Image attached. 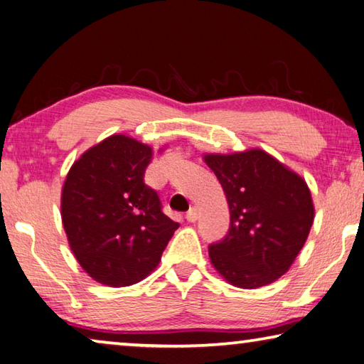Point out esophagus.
<instances>
[{
  "instance_id": "esophagus-1",
  "label": "esophagus",
  "mask_w": 364,
  "mask_h": 364,
  "mask_svg": "<svg viewBox=\"0 0 364 364\" xmlns=\"http://www.w3.org/2000/svg\"><path fill=\"white\" fill-rule=\"evenodd\" d=\"M197 218H199V210H197V208H191V210L186 213V220L189 223H194V221H197Z\"/></svg>"
}]
</instances>
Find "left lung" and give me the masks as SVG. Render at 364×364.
I'll return each instance as SVG.
<instances>
[{
    "instance_id": "left-lung-1",
    "label": "left lung",
    "mask_w": 364,
    "mask_h": 364,
    "mask_svg": "<svg viewBox=\"0 0 364 364\" xmlns=\"http://www.w3.org/2000/svg\"><path fill=\"white\" fill-rule=\"evenodd\" d=\"M230 205V230L208 245L215 269L232 286L279 279L304 247L315 218L306 183L262 149L208 154Z\"/></svg>"
}]
</instances>
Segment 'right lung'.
Instances as JSON below:
<instances>
[{
	"label": "right lung",
	"instance_id": "add662e5",
	"mask_svg": "<svg viewBox=\"0 0 364 364\" xmlns=\"http://www.w3.org/2000/svg\"><path fill=\"white\" fill-rule=\"evenodd\" d=\"M152 149L112 134L91 147L67 173L60 213L73 255L101 284H136L157 267L178 230L144 183Z\"/></svg>",
	"mask_w": 364,
	"mask_h": 364
}]
</instances>
